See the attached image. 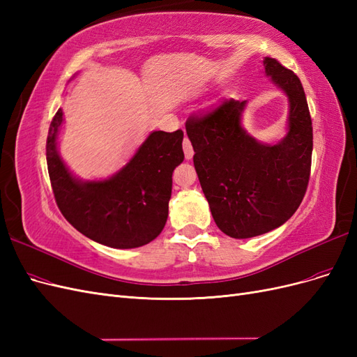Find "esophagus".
Segmentation results:
<instances>
[{
  "instance_id": "34e87169",
  "label": "esophagus",
  "mask_w": 357,
  "mask_h": 357,
  "mask_svg": "<svg viewBox=\"0 0 357 357\" xmlns=\"http://www.w3.org/2000/svg\"><path fill=\"white\" fill-rule=\"evenodd\" d=\"M183 150H185L186 159H192L193 158V147H192L188 137H185V139H183Z\"/></svg>"
}]
</instances>
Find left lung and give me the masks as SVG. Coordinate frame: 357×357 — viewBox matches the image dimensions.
Wrapping results in <instances>:
<instances>
[{
	"mask_svg": "<svg viewBox=\"0 0 357 357\" xmlns=\"http://www.w3.org/2000/svg\"><path fill=\"white\" fill-rule=\"evenodd\" d=\"M264 67L289 98V132L283 142L262 144L245 134V101L225 100L186 121L195 150L193 165L213 219L232 238H252L287 222L310 180L312 123L304 88L277 59L265 58Z\"/></svg>",
	"mask_w": 357,
	"mask_h": 357,
	"instance_id": "8db88e82",
	"label": "left lung"
}]
</instances>
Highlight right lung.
<instances>
[{
  "label": "right lung",
  "mask_w": 357,
  "mask_h": 357,
  "mask_svg": "<svg viewBox=\"0 0 357 357\" xmlns=\"http://www.w3.org/2000/svg\"><path fill=\"white\" fill-rule=\"evenodd\" d=\"M62 110L53 116L46 143L50 185L58 208L88 238L114 248L142 247L164 229L172 188L180 165L183 131H155L135 156L109 180H75L56 152Z\"/></svg>",
  "instance_id": "1"
}]
</instances>
